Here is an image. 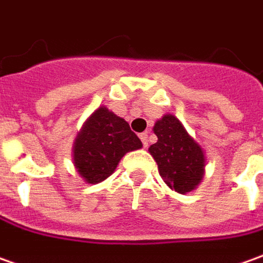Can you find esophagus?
<instances>
[{
  "label": "esophagus",
  "mask_w": 263,
  "mask_h": 263,
  "mask_svg": "<svg viewBox=\"0 0 263 263\" xmlns=\"http://www.w3.org/2000/svg\"><path fill=\"white\" fill-rule=\"evenodd\" d=\"M139 138H141L142 144H144V148H146V146H148V134H146V132H142V134L139 135Z\"/></svg>",
  "instance_id": "1"
}]
</instances>
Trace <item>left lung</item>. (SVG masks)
<instances>
[{
    "instance_id": "obj_1",
    "label": "left lung",
    "mask_w": 263,
    "mask_h": 263,
    "mask_svg": "<svg viewBox=\"0 0 263 263\" xmlns=\"http://www.w3.org/2000/svg\"><path fill=\"white\" fill-rule=\"evenodd\" d=\"M154 134L158 141L148 151L157 162L164 183L180 194L194 190L204 176L206 157L201 146L171 114L155 122Z\"/></svg>"
}]
</instances>
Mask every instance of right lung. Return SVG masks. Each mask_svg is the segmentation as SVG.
I'll use <instances>...</instances> for the list:
<instances>
[{"label": "right lung", "mask_w": 263, "mask_h": 263, "mask_svg": "<svg viewBox=\"0 0 263 263\" xmlns=\"http://www.w3.org/2000/svg\"><path fill=\"white\" fill-rule=\"evenodd\" d=\"M142 146L129 124L101 106L89 117L73 144V164L89 184L106 180L129 151Z\"/></svg>", "instance_id": "1"}]
</instances>
